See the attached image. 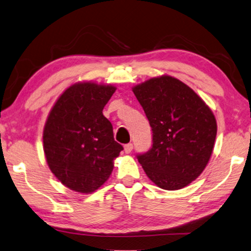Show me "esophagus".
Listing matches in <instances>:
<instances>
[{
	"mask_svg": "<svg viewBox=\"0 0 251 251\" xmlns=\"http://www.w3.org/2000/svg\"><path fill=\"white\" fill-rule=\"evenodd\" d=\"M124 151H125V153H127V154H129L130 152H132V151H133V144H132V143H128V144H126L124 146Z\"/></svg>",
	"mask_w": 251,
	"mask_h": 251,
	"instance_id": "1",
	"label": "esophagus"
}]
</instances>
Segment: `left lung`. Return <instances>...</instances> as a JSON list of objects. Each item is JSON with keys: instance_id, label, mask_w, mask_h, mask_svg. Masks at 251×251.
<instances>
[{"instance_id": "left-lung-1", "label": "left lung", "mask_w": 251, "mask_h": 251, "mask_svg": "<svg viewBox=\"0 0 251 251\" xmlns=\"http://www.w3.org/2000/svg\"><path fill=\"white\" fill-rule=\"evenodd\" d=\"M153 130V146L138 155L146 176L158 188H184L203 172L211 157L217 121L188 85L163 75L133 87Z\"/></svg>"}]
</instances>
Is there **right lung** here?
<instances>
[{
  "instance_id": "obj_1",
  "label": "right lung",
  "mask_w": 251,
  "mask_h": 251,
  "mask_svg": "<svg viewBox=\"0 0 251 251\" xmlns=\"http://www.w3.org/2000/svg\"><path fill=\"white\" fill-rule=\"evenodd\" d=\"M116 90L111 85L75 82L54 102L43 128L48 166L63 185L88 194L108 180L123 146L102 109Z\"/></svg>"
}]
</instances>
